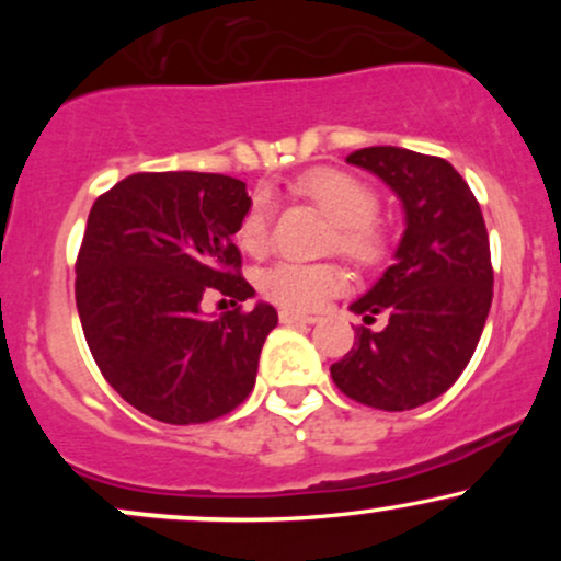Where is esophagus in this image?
I'll list each match as a JSON object with an SVG mask.
<instances>
[{"label":"esophagus","instance_id":"obj_1","mask_svg":"<svg viewBox=\"0 0 561 561\" xmlns=\"http://www.w3.org/2000/svg\"><path fill=\"white\" fill-rule=\"evenodd\" d=\"M279 321H282V324H317L319 317H313V313L287 311V308H282V311H279Z\"/></svg>","mask_w":561,"mask_h":561}]
</instances>
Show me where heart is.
<instances>
[{
  "instance_id": "1",
  "label": "heart",
  "mask_w": 561,
  "mask_h": 561,
  "mask_svg": "<svg viewBox=\"0 0 561 561\" xmlns=\"http://www.w3.org/2000/svg\"><path fill=\"white\" fill-rule=\"evenodd\" d=\"M295 197L313 203L332 218V234L327 248L337 250L356 266H377L388 255V231L375 216L379 208L377 190L366 179L340 169H313L289 184ZM272 205L266 195L250 199L240 224L237 244L250 255H261L268 244ZM345 287V272L340 263H295L279 261L263 268L259 289L276 306L287 311H317L332 295Z\"/></svg>"
}]
</instances>
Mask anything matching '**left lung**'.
Returning a JSON list of instances; mask_svg holds the SVG:
<instances>
[{"label":"left lung","instance_id":"obj_1","mask_svg":"<svg viewBox=\"0 0 561 561\" xmlns=\"http://www.w3.org/2000/svg\"><path fill=\"white\" fill-rule=\"evenodd\" d=\"M347 163L377 173L401 197L403 240L396 263L351 306L358 327L343 362L332 364L340 392L379 411H409L443 396L467 369L493 300L488 229L478 197L448 160L403 147H364Z\"/></svg>","mask_w":561,"mask_h":561}]
</instances>
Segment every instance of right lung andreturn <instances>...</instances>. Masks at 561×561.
Instances as JSON below:
<instances>
[{
    "label": "right lung",
    "mask_w": 561,
    "mask_h": 561,
    "mask_svg": "<svg viewBox=\"0 0 561 561\" xmlns=\"http://www.w3.org/2000/svg\"><path fill=\"white\" fill-rule=\"evenodd\" d=\"M250 197L240 179L197 171L131 173L94 199L76 259V306L107 385L165 424H203L250 396L276 327L231 242ZM210 291L232 309L198 317Z\"/></svg>",
    "instance_id": "obj_1"
}]
</instances>
